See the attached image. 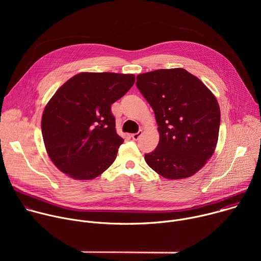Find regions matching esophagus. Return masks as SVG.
Listing matches in <instances>:
<instances>
[{"label": "esophagus", "instance_id": "1", "mask_svg": "<svg viewBox=\"0 0 261 261\" xmlns=\"http://www.w3.org/2000/svg\"><path fill=\"white\" fill-rule=\"evenodd\" d=\"M142 135V130H139L137 133H134L131 135V137L134 139V140H138L140 138V136Z\"/></svg>", "mask_w": 261, "mask_h": 261}]
</instances>
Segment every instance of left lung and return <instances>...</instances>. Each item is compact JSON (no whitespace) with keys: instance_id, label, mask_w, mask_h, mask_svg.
I'll use <instances>...</instances> for the list:
<instances>
[{"instance_id":"8db88e82","label":"left lung","mask_w":261,"mask_h":261,"mask_svg":"<svg viewBox=\"0 0 261 261\" xmlns=\"http://www.w3.org/2000/svg\"><path fill=\"white\" fill-rule=\"evenodd\" d=\"M136 87L154 110L159 143L144 160L161 176L186 178L213 156L220 128L216 97L181 68L159 69L136 77Z\"/></svg>"}]
</instances>
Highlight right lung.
<instances>
[{"mask_svg": "<svg viewBox=\"0 0 261 261\" xmlns=\"http://www.w3.org/2000/svg\"><path fill=\"white\" fill-rule=\"evenodd\" d=\"M133 74L83 72L67 81L44 108L41 130L53 163L74 179H93L117 158L124 139L111 104L133 86Z\"/></svg>", "mask_w": 261, "mask_h": 261, "instance_id": "obj_1", "label": "right lung"}]
</instances>
